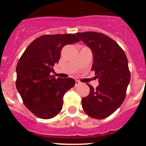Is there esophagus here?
I'll return each instance as SVG.
<instances>
[{"instance_id":"esophagus-1","label":"esophagus","mask_w":146,"mask_h":146,"mask_svg":"<svg viewBox=\"0 0 146 146\" xmlns=\"http://www.w3.org/2000/svg\"><path fill=\"white\" fill-rule=\"evenodd\" d=\"M81 84V82L80 81H78V80H76V86H78V85H80Z\"/></svg>"}]
</instances>
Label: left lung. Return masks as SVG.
Segmentation results:
<instances>
[{
	"mask_svg": "<svg viewBox=\"0 0 146 146\" xmlns=\"http://www.w3.org/2000/svg\"><path fill=\"white\" fill-rule=\"evenodd\" d=\"M93 53L94 70L100 85L82 99V107L89 117L105 119L121 105L131 79L128 59L123 50L111 38L102 33L85 32L76 33Z\"/></svg>",
	"mask_w": 146,
	"mask_h": 146,
	"instance_id": "left-lung-1",
	"label": "left lung"
}]
</instances>
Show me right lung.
Segmentation results:
<instances>
[{
	"mask_svg": "<svg viewBox=\"0 0 146 146\" xmlns=\"http://www.w3.org/2000/svg\"><path fill=\"white\" fill-rule=\"evenodd\" d=\"M80 39L73 34L45 35L30 44L16 67V88L23 103L35 116L51 119L63 107L64 94L76 83L74 79L61 78L50 75L58 64L63 47Z\"/></svg>",
	"mask_w": 146,
	"mask_h": 146,
	"instance_id": "obj_1",
	"label": "right lung"
}]
</instances>
